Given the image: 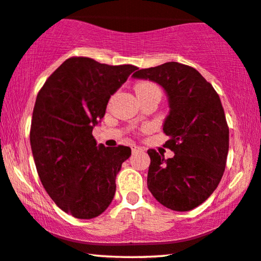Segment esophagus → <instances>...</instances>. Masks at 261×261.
<instances>
[{"label": "esophagus", "instance_id": "obj_1", "mask_svg": "<svg viewBox=\"0 0 261 261\" xmlns=\"http://www.w3.org/2000/svg\"><path fill=\"white\" fill-rule=\"evenodd\" d=\"M139 151H143V149L141 148V146H136V145L132 146V152L136 153V152H139Z\"/></svg>", "mask_w": 261, "mask_h": 261}]
</instances>
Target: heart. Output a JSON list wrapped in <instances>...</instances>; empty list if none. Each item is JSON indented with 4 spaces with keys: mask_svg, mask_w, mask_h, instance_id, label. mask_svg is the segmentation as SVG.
I'll return each instance as SVG.
<instances>
[{
    "mask_svg": "<svg viewBox=\"0 0 261 261\" xmlns=\"http://www.w3.org/2000/svg\"><path fill=\"white\" fill-rule=\"evenodd\" d=\"M149 87H153L152 84H150V83H141V84H138L137 86H136V91H138V90H144V89H149Z\"/></svg>",
    "mask_w": 261,
    "mask_h": 261,
    "instance_id": "heart-1",
    "label": "heart"
}]
</instances>
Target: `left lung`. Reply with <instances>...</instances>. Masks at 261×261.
<instances>
[{
	"mask_svg": "<svg viewBox=\"0 0 261 261\" xmlns=\"http://www.w3.org/2000/svg\"><path fill=\"white\" fill-rule=\"evenodd\" d=\"M132 78L159 84L170 109L164 145L174 157L148 150L150 193L171 211H192L212 195L226 168L229 130L219 94L195 68L175 61L139 69Z\"/></svg>",
	"mask_w": 261,
	"mask_h": 261,
	"instance_id": "left-lung-1",
	"label": "left lung"
}]
</instances>
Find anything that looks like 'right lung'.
<instances>
[{"label": "right lung", "instance_id": "add662e5", "mask_svg": "<svg viewBox=\"0 0 261 261\" xmlns=\"http://www.w3.org/2000/svg\"><path fill=\"white\" fill-rule=\"evenodd\" d=\"M136 69L69 58L36 97L31 126L36 170L50 199L76 219L97 218L115 196L117 174L131 149L97 145L92 131L109 99Z\"/></svg>", "mask_w": 261, "mask_h": 261}]
</instances>
